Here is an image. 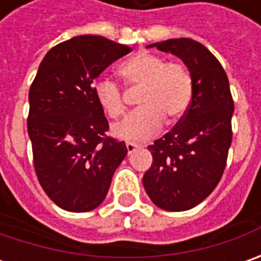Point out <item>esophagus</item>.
<instances>
[{"mask_svg": "<svg viewBox=\"0 0 261 261\" xmlns=\"http://www.w3.org/2000/svg\"><path fill=\"white\" fill-rule=\"evenodd\" d=\"M136 148H139V145H138V144H135V142H126V149H127V154H132Z\"/></svg>", "mask_w": 261, "mask_h": 261, "instance_id": "esophagus-1", "label": "esophagus"}]
</instances>
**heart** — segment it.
Instances as JSON below:
<instances>
[{
	"mask_svg": "<svg viewBox=\"0 0 261 261\" xmlns=\"http://www.w3.org/2000/svg\"><path fill=\"white\" fill-rule=\"evenodd\" d=\"M126 86L141 87L138 107L117 125L113 134L120 139L144 141L160 130L164 119L174 123L181 119L192 103L193 81L181 64L167 62L161 56L139 52L117 68ZM94 97L110 119L125 113V101L120 87L110 80H100L94 86Z\"/></svg>",
	"mask_w": 261,
	"mask_h": 261,
	"instance_id": "heart-1",
	"label": "heart"
}]
</instances>
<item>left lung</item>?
<instances>
[{
    "instance_id": "1",
    "label": "left lung",
    "mask_w": 261,
    "mask_h": 261,
    "mask_svg": "<svg viewBox=\"0 0 261 261\" xmlns=\"http://www.w3.org/2000/svg\"><path fill=\"white\" fill-rule=\"evenodd\" d=\"M148 47L183 61L193 81V95L173 130L148 146L152 164L142 183L158 207L189 211L214 192L225 170L234 113L229 81L219 61L196 40L168 39Z\"/></svg>"
}]
</instances>
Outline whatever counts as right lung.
Here are the masks:
<instances>
[{
  "label": "right lung",
  "mask_w": 261,
  "mask_h": 261,
  "mask_svg": "<svg viewBox=\"0 0 261 261\" xmlns=\"http://www.w3.org/2000/svg\"><path fill=\"white\" fill-rule=\"evenodd\" d=\"M130 47L101 36H75L52 47L29 91L27 132L39 183L69 212L105 200L125 142L107 138L109 122L94 97L98 75Z\"/></svg>",
  "instance_id": "right-lung-1"
}]
</instances>
